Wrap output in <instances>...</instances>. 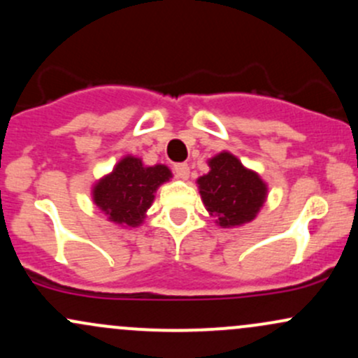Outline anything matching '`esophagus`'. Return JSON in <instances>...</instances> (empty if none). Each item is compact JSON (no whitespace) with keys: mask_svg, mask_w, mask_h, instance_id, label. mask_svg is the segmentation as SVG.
<instances>
[{"mask_svg":"<svg viewBox=\"0 0 358 358\" xmlns=\"http://www.w3.org/2000/svg\"><path fill=\"white\" fill-rule=\"evenodd\" d=\"M173 171L175 175L182 180H187L188 176H190V166H188L187 163H176L173 166Z\"/></svg>","mask_w":358,"mask_h":358,"instance_id":"obj_1","label":"esophagus"}]
</instances>
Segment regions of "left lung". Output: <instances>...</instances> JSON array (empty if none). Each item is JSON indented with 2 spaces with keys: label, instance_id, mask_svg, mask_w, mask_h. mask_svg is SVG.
<instances>
[{
  "label": "left lung",
  "instance_id": "obj_1",
  "mask_svg": "<svg viewBox=\"0 0 358 358\" xmlns=\"http://www.w3.org/2000/svg\"><path fill=\"white\" fill-rule=\"evenodd\" d=\"M210 171L196 180L208 213L220 227H239L256 219L268 196V185L229 151L208 159Z\"/></svg>",
  "mask_w": 358,
  "mask_h": 358
}]
</instances>
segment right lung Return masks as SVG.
Listing matches in <instances>:
<instances>
[{
	"mask_svg": "<svg viewBox=\"0 0 358 358\" xmlns=\"http://www.w3.org/2000/svg\"><path fill=\"white\" fill-rule=\"evenodd\" d=\"M170 178L168 166H145L141 158L127 155L94 185L92 200L109 222L121 227H138L145 220L158 187Z\"/></svg>",
	"mask_w": 358,
	"mask_h": 358,
	"instance_id": "obj_1",
	"label": "right lung"
}]
</instances>
